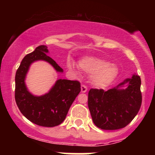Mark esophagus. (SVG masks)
Instances as JSON below:
<instances>
[{
    "label": "esophagus",
    "mask_w": 155,
    "mask_h": 155,
    "mask_svg": "<svg viewBox=\"0 0 155 155\" xmlns=\"http://www.w3.org/2000/svg\"><path fill=\"white\" fill-rule=\"evenodd\" d=\"M81 92H83V93H84V92H86L87 91V87L85 85H81Z\"/></svg>",
    "instance_id": "esophagus-1"
}]
</instances>
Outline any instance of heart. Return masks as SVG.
<instances>
[{"label": "heart", "mask_w": 155, "mask_h": 155, "mask_svg": "<svg viewBox=\"0 0 155 155\" xmlns=\"http://www.w3.org/2000/svg\"><path fill=\"white\" fill-rule=\"evenodd\" d=\"M78 65L81 71L90 75V81L92 84L100 89L108 87L119 74V70L116 65L95 57L81 58ZM68 67L76 75H79L77 65L71 59L68 61Z\"/></svg>", "instance_id": "b5f03b06"}]
</instances>
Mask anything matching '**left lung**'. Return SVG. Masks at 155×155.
Returning a JSON list of instances; mask_svg holds the SVG:
<instances>
[{
    "instance_id": "8db88e82",
    "label": "left lung",
    "mask_w": 155,
    "mask_h": 155,
    "mask_svg": "<svg viewBox=\"0 0 155 155\" xmlns=\"http://www.w3.org/2000/svg\"><path fill=\"white\" fill-rule=\"evenodd\" d=\"M140 78L136 74L105 92L91 89L88 107L94 124L103 130H118L127 126L141 106Z\"/></svg>"
}]
</instances>
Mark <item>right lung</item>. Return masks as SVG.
Instances as JSON below:
<instances>
[{
    "label": "right lung",
    "instance_id": "obj_1",
    "mask_svg": "<svg viewBox=\"0 0 155 155\" xmlns=\"http://www.w3.org/2000/svg\"><path fill=\"white\" fill-rule=\"evenodd\" d=\"M48 53L47 46L41 45L23 58L16 72L15 101L19 111L28 120L37 125L51 127L65 120L69 108L81 91V85L78 81L60 79L44 95L32 94L27 87L25 79L33 63L45 61L56 72L63 73V69L48 56Z\"/></svg>",
    "mask_w": 155,
    "mask_h": 155
}]
</instances>
